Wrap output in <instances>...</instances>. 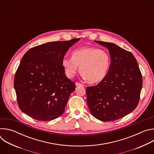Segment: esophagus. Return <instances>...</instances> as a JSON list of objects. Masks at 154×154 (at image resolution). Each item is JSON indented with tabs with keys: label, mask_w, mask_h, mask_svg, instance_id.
Returning <instances> with one entry per match:
<instances>
[{
	"label": "esophagus",
	"mask_w": 154,
	"mask_h": 154,
	"mask_svg": "<svg viewBox=\"0 0 154 154\" xmlns=\"http://www.w3.org/2000/svg\"><path fill=\"white\" fill-rule=\"evenodd\" d=\"M75 85H76L77 86H83V84H82V83H79V82H76V83H75Z\"/></svg>",
	"instance_id": "esophagus-1"
}]
</instances>
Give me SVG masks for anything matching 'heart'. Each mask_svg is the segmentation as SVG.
<instances>
[{
    "label": "heart",
    "instance_id": "1",
    "mask_svg": "<svg viewBox=\"0 0 154 154\" xmlns=\"http://www.w3.org/2000/svg\"><path fill=\"white\" fill-rule=\"evenodd\" d=\"M66 75L73 77L80 67L84 79L90 83H99L107 75L111 64L109 53L94 47H82L74 50L72 57H64L61 61Z\"/></svg>",
    "mask_w": 154,
    "mask_h": 154
}]
</instances>
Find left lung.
Here are the masks:
<instances>
[{"label": "left lung", "instance_id": "8db88e82", "mask_svg": "<svg viewBox=\"0 0 154 154\" xmlns=\"http://www.w3.org/2000/svg\"><path fill=\"white\" fill-rule=\"evenodd\" d=\"M95 42L108 49L111 64L102 81L86 88L87 104L96 119L113 121L128 115L137 106L143 86L142 75L131 52L113 43Z\"/></svg>", "mask_w": 154, "mask_h": 154}]
</instances>
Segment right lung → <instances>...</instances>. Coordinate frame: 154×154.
I'll list each match as a JSON object with an SVG mask.
<instances>
[{"mask_svg": "<svg viewBox=\"0 0 154 154\" xmlns=\"http://www.w3.org/2000/svg\"><path fill=\"white\" fill-rule=\"evenodd\" d=\"M79 40L47 42L24 54L14 79L18 106L23 113L42 121L63 115L75 84L66 76L61 61Z\"/></svg>", "mask_w": 154, "mask_h": 154, "instance_id": "right-lung-1", "label": "right lung"}]
</instances>
